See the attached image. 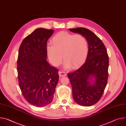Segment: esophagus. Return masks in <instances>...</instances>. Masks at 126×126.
<instances>
[{
  "label": "esophagus",
  "instance_id": "obj_1",
  "mask_svg": "<svg viewBox=\"0 0 126 126\" xmlns=\"http://www.w3.org/2000/svg\"><path fill=\"white\" fill-rule=\"evenodd\" d=\"M59 75L60 77H63V76H65L67 75V74L66 72L63 71H59Z\"/></svg>",
  "mask_w": 126,
  "mask_h": 126
}]
</instances>
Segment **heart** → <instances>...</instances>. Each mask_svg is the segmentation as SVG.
I'll use <instances>...</instances> for the list:
<instances>
[{
    "label": "heart",
    "mask_w": 126,
    "mask_h": 126,
    "mask_svg": "<svg viewBox=\"0 0 126 126\" xmlns=\"http://www.w3.org/2000/svg\"><path fill=\"white\" fill-rule=\"evenodd\" d=\"M48 58L55 66L62 61V55L65 59L64 66L66 69L71 66L77 68L85 61L88 53V44L85 38L80 34L61 32L52 39V44L46 48Z\"/></svg>",
    "instance_id": "1"
}]
</instances>
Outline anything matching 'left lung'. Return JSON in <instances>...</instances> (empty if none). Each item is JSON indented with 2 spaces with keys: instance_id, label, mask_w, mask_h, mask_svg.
<instances>
[{
  "instance_id": "left-lung-1",
  "label": "left lung",
  "mask_w": 126,
  "mask_h": 126,
  "mask_svg": "<svg viewBox=\"0 0 126 126\" xmlns=\"http://www.w3.org/2000/svg\"><path fill=\"white\" fill-rule=\"evenodd\" d=\"M87 40L88 53L85 62L78 69L69 73L73 98L79 105L91 106L100 99L108 78L109 56L101 40L91 31L84 28L70 29Z\"/></svg>"
}]
</instances>
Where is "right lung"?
<instances>
[{
	"instance_id": "1",
	"label": "right lung",
	"mask_w": 126,
	"mask_h": 126,
	"mask_svg": "<svg viewBox=\"0 0 126 126\" xmlns=\"http://www.w3.org/2000/svg\"><path fill=\"white\" fill-rule=\"evenodd\" d=\"M53 32L38 28L24 39L19 49V86L26 100L37 107L51 104L59 80L58 70L46 60L47 43Z\"/></svg>"
}]
</instances>
